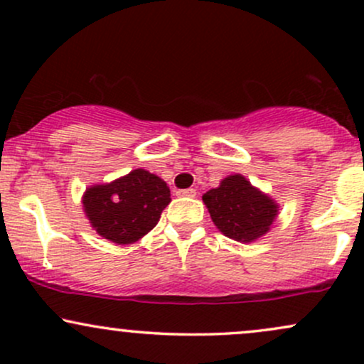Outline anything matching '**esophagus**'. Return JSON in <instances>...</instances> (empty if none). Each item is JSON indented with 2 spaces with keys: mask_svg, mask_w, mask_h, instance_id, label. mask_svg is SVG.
I'll use <instances>...</instances> for the list:
<instances>
[{
  "mask_svg": "<svg viewBox=\"0 0 364 364\" xmlns=\"http://www.w3.org/2000/svg\"><path fill=\"white\" fill-rule=\"evenodd\" d=\"M176 195L178 196H195L196 195V190H193V188H186V190H178Z\"/></svg>",
  "mask_w": 364,
  "mask_h": 364,
  "instance_id": "34e87169",
  "label": "esophagus"
}]
</instances>
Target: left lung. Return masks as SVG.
Wrapping results in <instances>:
<instances>
[{
	"label": "left lung",
	"instance_id": "left-lung-1",
	"mask_svg": "<svg viewBox=\"0 0 364 364\" xmlns=\"http://www.w3.org/2000/svg\"><path fill=\"white\" fill-rule=\"evenodd\" d=\"M202 198L219 231L241 243L265 235L277 215L274 200L240 174L223 179L219 188L208 190Z\"/></svg>",
	"mask_w": 364,
	"mask_h": 364
}]
</instances>
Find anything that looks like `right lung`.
Listing matches in <instances>:
<instances>
[{
	"mask_svg": "<svg viewBox=\"0 0 364 364\" xmlns=\"http://www.w3.org/2000/svg\"><path fill=\"white\" fill-rule=\"evenodd\" d=\"M169 188L156 174L135 169L109 185L92 186L83 195V208L92 228L118 245L135 243L156 228L169 205Z\"/></svg>",
	"mask_w": 364,
	"mask_h": 364,
	"instance_id": "right-lung-1",
	"label": "right lung"
}]
</instances>
